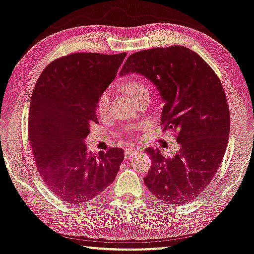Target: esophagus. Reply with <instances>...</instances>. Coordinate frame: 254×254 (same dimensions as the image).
I'll return each instance as SVG.
<instances>
[{"label": "esophagus", "mask_w": 254, "mask_h": 254, "mask_svg": "<svg viewBox=\"0 0 254 254\" xmlns=\"http://www.w3.org/2000/svg\"><path fill=\"white\" fill-rule=\"evenodd\" d=\"M137 152H138V150H136V149H127L124 151V158H130V157L136 155Z\"/></svg>", "instance_id": "esophagus-1"}]
</instances>
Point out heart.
Returning <instances> with one entry per match:
<instances>
[{"mask_svg": "<svg viewBox=\"0 0 254 254\" xmlns=\"http://www.w3.org/2000/svg\"><path fill=\"white\" fill-rule=\"evenodd\" d=\"M124 89L127 90V94H129L131 97H132L134 101H138V99L146 97V96H150V89L145 83L140 79L137 78H129L127 81L124 83ZM110 99H111V90L107 89L99 95L97 99V103H96V111L99 116H103V115L107 114L109 105H110ZM130 133H132L134 129L129 130Z\"/></svg>", "mask_w": 254, "mask_h": 254, "instance_id": "1", "label": "heart"}]
</instances>
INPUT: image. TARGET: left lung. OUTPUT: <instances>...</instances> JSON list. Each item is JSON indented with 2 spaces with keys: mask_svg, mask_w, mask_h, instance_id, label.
I'll return each instance as SVG.
<instances>
[{
  "mask_svg": "<svg viewBox=\"0 0 254 254\" xmlns=\"http://www.w3.org/2000/svg\"><path fill=\"white\" fill-rule=\"evenodd\" d=\"M136 72L164 101L160 125L181 144L173 158L147 147L151 169L144 184L168 204L193 200L216 175L230 134V109L219 77L198 54L182 46L153 48L127 57L121 76Z\"/></svg>",
  "mask_w": 254,
  "mask_h": 254,
  "instance_id": "obj_1",
  "label": "left lung"
}]
</instances>
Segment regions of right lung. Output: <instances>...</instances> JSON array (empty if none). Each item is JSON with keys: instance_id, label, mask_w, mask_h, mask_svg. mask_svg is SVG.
I'll return each mask as SVG.
<instances>
[{"instance_id": "obj_1", "label": "right lung", "mask_w": 254, "mask_h": 254, "mask_svg": "<svg viewBox=\"0 0 254 254\" xmlns=\"http://www.w3.org/2000/svg\"><path fill=\"white\" fill-rule=\"evenodd\" d=\"M127 54L75 53L48 64L31 95L29 142L44 184L65 203H88L116 178L124 151L94 156L84 139L98 123L96 103Z\"/></svg>"}]
</instances>
